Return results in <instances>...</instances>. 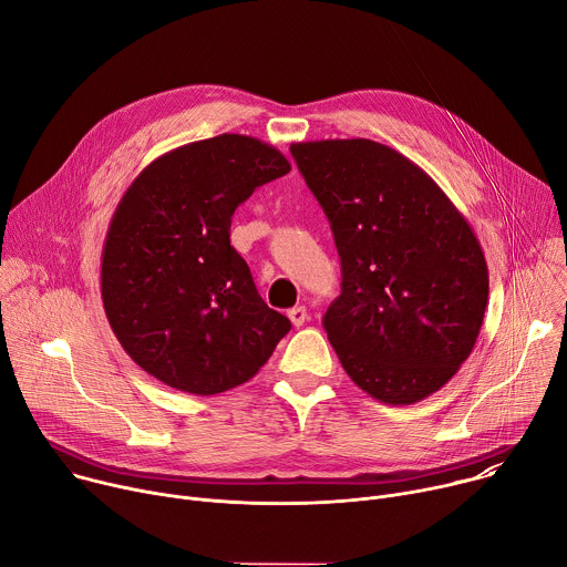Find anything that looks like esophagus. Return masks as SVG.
Listing matches in <instances>:
<instances>
[{
  "mask_svg": "<svg viewBox=\"0 0 567 567\" xmlns=\"http://www.w3.org/2000/svg\"><path fill=\"white\" fill-rule=\"evenodd\" d=\"M287 316H289V320L293 322V328H302L305 322H307V318H309V316H307V309H305V307H300V305H298V307H293V309H289V311H287Z\"/></svg>",
  "mask_w": 567,
  "mask_h": 567,
  "instance_id": "1",
  "label": "esophagus"
}]
</instances>
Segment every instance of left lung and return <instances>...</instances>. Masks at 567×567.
<instances>
[{
  "mask_svg": "<svg viewBox=\"0 0 567 567\" xmlns=\"http://www.w3.org/2000/svg\"><path fill=\"white\" fill-rule=\"evenodd\" d=\"M341 258V296L322 328L350 379L409 406L468 359L489 298L480 241L411 158L370 138L293 143Z\"/></svg>",
  "mask_w": 567,
  "mask_h": 567,
  "instance_id": "left-lung-1",
  "label": "left lung"
}]
</instances>
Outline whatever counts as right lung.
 <instances>
[{"instance_id": "obj_1", "label": "right lung", "mask_w": 567, "mask_h": 567, "mask_svg": "<svg viewBox=\"0 0 567 567\" xmlns=\"http://www.w3.org/2000/svg\"><path fill=\"white\" fill-rule=\"evenodd\" d=\"M291 171L274 145L219 134L154 158L121 197L103 247L112 332L154 379L190 394L249 381L291 322L258 293L230 247V217Z\"/></svg>"}]
</instances>
